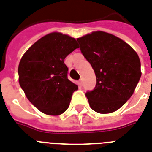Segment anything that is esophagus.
I'll use <instances>...</instances> for the list:
<instances>
[{"instance_id": "34e87169", "label": "esophagus", "mask_w": 152, "mask_h": 152, "mask_svg": "<svg viewBox=\"0 0 152 152\" xmlns=\"http://www.w3.org/2000/svg\"><path fill=\"white\" fill-rule=\"evenodd\" d=\"M78 84H79V86H83V79L82 78L78 81Z\"/></svg>"}]
</instances>
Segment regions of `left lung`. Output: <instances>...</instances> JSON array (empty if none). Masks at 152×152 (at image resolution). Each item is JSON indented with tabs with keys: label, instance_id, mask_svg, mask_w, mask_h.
<instances>
[{
	"label": "left lung",
	"instance_id": "obj_1",
	"mask_svg": "<svg viewBox=\"0 0 152 152\" xmlns=\"http://www.w3.org/2000/svg\"><path fill=\"white\" fill-rule=\"evenodd\" d=\"M77 41L96 75L95 87L86 93L90 107L101 114L118 110L132 97L141 77L137 53L106 32H93Z\"/></svg>",
	"mask_w": 152,
	"mask_h": 152
}]
</instances>
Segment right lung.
<instances>
[{"mask_svg":"<svg viewBox=\"0 0 152 152\" xmlns=\"http://www.w3.org/2000/svg\"><path fill=\"white\" fill-rule=\"evenodd\" d=\"M78 48L77 41L61 33H51L29 47L18 66L19 83L29 102L49 115L68 109L78 87L68 79L64 59Z\"/></svg>","mask_w":152,"mask_h":152,"instance_id":"add662e5","label":"right lung"}]
</instances>
